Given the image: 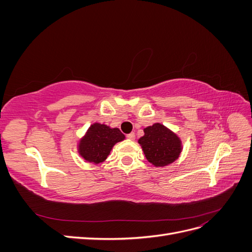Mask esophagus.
Masks as SVG:
<instances>
[{
    "label": "esophagus",
    "instance_id": "34e87169",
    "mask_svg": "<svg viewBox=\"0 0 252 252\" xmlns=\"http://www.w3.org/2000/svg\"><path fill=\"white\" fill-rule=\"evenodd\" d=\"M127 139H129V140H131V141H133V140L135 139V133H134V132H131V133H129V134H127Z\"/></svg>",
    "mask_w": 252,
    "mask_h": 252
}]
</instances>
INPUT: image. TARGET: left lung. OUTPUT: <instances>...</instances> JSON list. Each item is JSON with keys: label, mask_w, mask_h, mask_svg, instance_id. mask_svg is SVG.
<instances>
[{"label": "left lung", "mask_w": 252, "mask_h": 252, "mask_svg": "<svg viewBox=\"0 0 252 252\" xmlns=\"http://www.w3.org/2000/svg\"><path fill=\"white\" fill-rule=\"evenodd\" d=\"M138 142L147 161L156 167L173 163L179 158L183 149L179 136L159 123L144 128V135Z\"/></svg>", "instance_id": "8db88e82"}]
</instances>
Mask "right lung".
Here are the masks:
<instances>
[{"instance_id": "1", "label": "right lung", "mask_w": 252, "mask_h": 252, "mask_svg": "<svg viewBox=\"0 0 252 252\" xmlns=\"http://www.w3.org/2000/svg\"><path fill=\"white\" fill-rule=\"evenodd\" d=\"M123 140H125V135L119 128L94 123L80 140L78 152L85 161L97 165L107 158L114 145Z\"/></svg>"}]
</instances>
